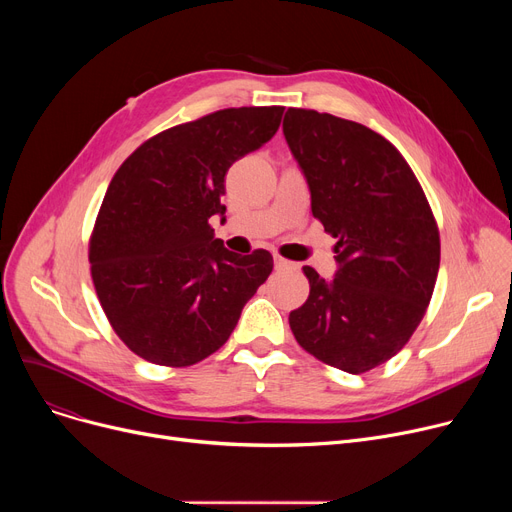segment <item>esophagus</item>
<instances>
[{
    "label": "esophagus",
    "mask_w": 512,
    "mask_h": 512,
    "mask_svg": "<svg viewBox=\"0 0 512 512\" xmlns=\"http://www.w3.org/2000/svg\"><path fill=\"white\" fill-rule=\"evenodd\" d=\"M274 265H276V270L278 272H294V270H299V263H292V261H288V259H284V257H274Z\"/></svg>",
    "instance_id": "esophagus-1"
}]
</instances>
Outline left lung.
Listing matches in <instances>:
<instances>
[{
  "instance_id": "obj_1",
  "label": "left lung",
  "mask_w": 512,
  "mask_h": 512,
  "mask_svg": "<svg viewBox=\"0 0 512 512\" xmlns=\"http://www.w3.org/2000/svg\"><path fill=\"white\" fill-rule=\"evenodd\" d=\"M284 137L307 180L311 211L336 242V272L305 265L309 299L290 311L307 353L365 373L409 342L432 299L440 234L413 170L382 134L288 107Z\"/></svg>"
}]
</instances>
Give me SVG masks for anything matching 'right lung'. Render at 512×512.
Returning <instances> with one entry per match:
<instances>
[{
    "label": "right lung",
    "instance_id": "add662e5",
    "mask_svg": "<svg viewBox=\"0 0 512 512\" xmlns=\"http://www.w3.org/2000/svg\"><path fill=\"white\" fill-rule=\"evenodd\" d=\"M284 107H230L155 134L103 197L89 261L99 303L120 340L155 365L203 361L230 338L242 307L274 270L215 238L226 222V172L270 141Z\"/></svg>",
    "mask_w": 512,
    "mask_h": 512
}]
</instances>
